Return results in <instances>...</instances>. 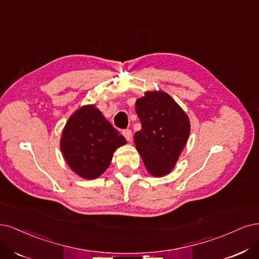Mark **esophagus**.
<instances>
[{"label": "esophagus", "instance_id": "34e87169", "mask_svg": "<svg viewBox=\"0 0 259 259\" xmlns=\"http://www.w3.org/2000/svg\"><path fill=\"white\" fill-rule=\"evenodd\" d=\"M122 135H123V137L126 138V140L128 141V142H131L132 141V132H131V130H123L122 131Z\"/></svg>", "mask_w": 259, "mask_h": 259}]
</instances>
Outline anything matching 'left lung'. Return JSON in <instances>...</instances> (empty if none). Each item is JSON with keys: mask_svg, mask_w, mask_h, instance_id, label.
I'll return each mask as SVG.
<instances>
[{"mask_svg": "<svg viewBox=\"0 0 259 259\" xmlns=\"http://www.w3.org/2000/svg\"><path fill=\"white\" fill-rule=\"evenodd\" d=\"M142 129L135 144L148 173L155 178L169 174L177 164L190 133L184 110L164 91H146L136 102Z\"/></svg>", "mask_w": 259, "mask_h": 259, "instance_id": "8db88e82", "label": "left lung"}]
</instances>
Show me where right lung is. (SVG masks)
Masks as SVG:
<instances>
[{"instance_id": "right-lung-1", "label": "right lung", "mask_w": 259, "mask_h": 259, "mask_svg": "<svg viewBox=\"0 0 259 259\" xmlns=\"http://www.w3.org/2000/svg\"><path fill=\"white\" fill-rule=\"evenodd\" d=\"M127 143L95 104L75 111L62 130L60 148L65 162L78 177L95 180L111 164L114 152Z\"/></svg>"}]
</instances>
